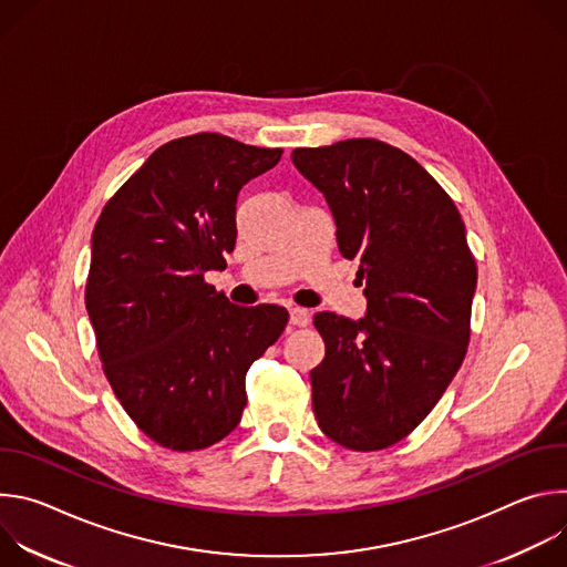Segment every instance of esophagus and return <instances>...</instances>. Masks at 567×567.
<instances>
[{
    "label": "esophagus",
    "instance_id": "obj_1",
    "mask_svg": "<svg viewBox=\"0 0 567 567\" xmlns=\"http://www.w3.org/2000/svg\"><path fill=\"white\" fill-rule=\"evenodd\" d=\"M289 322L296 328H302L309 322V311L302 307H289Z\"/></svg>",
    "mask_w": 567,
    "mask_h": 567
}]
</instances>
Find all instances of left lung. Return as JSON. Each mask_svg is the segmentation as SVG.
Masks as SVG:
<instances>
[{
	"instance_id": "8db88e82",
	"label": "left lung",
	"mask_w": 567,
	"mask_h": 567,
	"mask_svg": "<svg viewBox=\"0 0 567 567\" xmlns=\"http://www.w3.org/2000/svg\"><path fill=\"white\" fill-rule=\"evenodd\" d=\"M291 161L326 197L368 298L359 320L313 318L326 341L309 372L316 422L346 449H388L435 409L464 361L477 282L464 221L417 161L383 141L298 147Z\"/></svg>"
}]
</instances>
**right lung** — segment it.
<instances>
[{
	"label": "right lung",
	"mask_w": 567,
	"mask_h": 567,
	"mask_svg": "<svg viewBox=\"0 0 567 567\" xmlns=\"http://www.w3.org/2000/svg\"><path fill=\"white\" fill-rule=\"evenodd\" d=\"M280 147L193 134L154 150L103 208L85 291L112 390L156 444L197 451L247 406L245 379L278 341L287 309L239 307L204 274L235 249L237 195Z\"/></svg>",
	"instance_id": "1"
}]
</instances>
